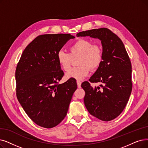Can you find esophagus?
Wrapping results in <instances>:
<instances>
[{
	"label": "esophagus",
	"mask_w": 148,
	"mask_h": 148,
	"mask_svg": "<svg viewBox=\"0 0 148 148\" xmlns=\"http://www.w3.org/2000/svg\"><path fill=\"white\" fill-rule=\"evenodd\" d=\"M76 83H77L78 87L80 88L81 87V82L80 81H79V80H77V81H76Z\"/></svg>",
	"instance_id": "1"
}]
</instances>
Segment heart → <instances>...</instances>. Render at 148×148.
Returning <instances> with one entry per match:
<instances>
[{
    "label": "heart",
    "instance_id": "heart-1",
    "mask_svg": "<svg viewBox=\"0 0 148 148\" xmlns=\"http://www.w3.org/2000/svg\"><path fill=\"white\" fill-rule=\"evenodd\" d=\"M70 53L60 51L57 55V60L61 67L67 70L70 67L72 58L79 56L78 67L70 68L66 73L67 79L78 80L84 79L88 75L90 68L97 69L103 61V50L98 44H92L90 40L80 39L70 47Z\"/></svg>",
    "mask_w": 148,
    "mask_h": 148
}]
</instances>
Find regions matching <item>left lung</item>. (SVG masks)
I'll use <instances>...</instances> for the list:
<instances>
[{"label":"left lung","mask_w":148,"mask_h":148,"mask_svg":"<svg viewBox=\"0 0 148 148\" xmlns=\"http://www.w3.org/2000/svg\"><path fill=\"white\" fill-rule=\"evenodd\" d=\"M76 36L101 40L103 61L89 81L103 86L93 88L86 81L81 87L86 93L84 102L88 112L102 121L114 120L126 107L132 88L131 63L125 45L106 28L79 32Z\"/></svg>","instance_id":"obj_1"}]
</instances>
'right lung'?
<instances>
[{
    "label": "right lung",
    "instance_id": "add662e5",
    "mask_svg": "<svg viewBox=\"0 0 148 148\" xmlns=\"http://www.w3.org/2000/svg\"><path fill=\"white\" fill-rule=\"evenodd\" d=\"M70 34L40 35L23 50L16 70V95L25 113L36 125L52 128L66 117L75 81L58 84L64 75L57 60L58 53Z\"/></svg>",
    "mask_w": 148,
    "mask_h": 148
}]
</instances>
